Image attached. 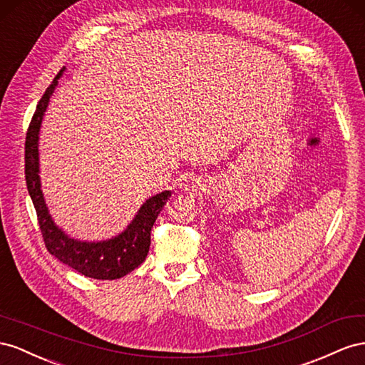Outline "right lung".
<instances>
[{
    "instance_id": "right-lung-1",
    "label": "right lung",
    "mask_w": 365,
    "mask_h": 365,
    "mask_svg": "<svg viewBox=\"0 0 365 365\" xmlns=\"http://www.w3.org/2000/svg\"><path fill=\"white\" fill-rule=\"evenodd\" d=\"M62 68L53 82L39 99L36 111L30 120L26 136V183L38 215L41 234H43L47 251L55 255L61 263L73 267L76 272L95 279H116L130 274L143 263L151 245V227L160 214L171 191L155 194L145 202L136 217L125 231L110 240L81 242L68 237L59 229L51 218L46 205L39 180V128L47 110L51 95L62 76Z\"/></svg>"
}]
</instances>
